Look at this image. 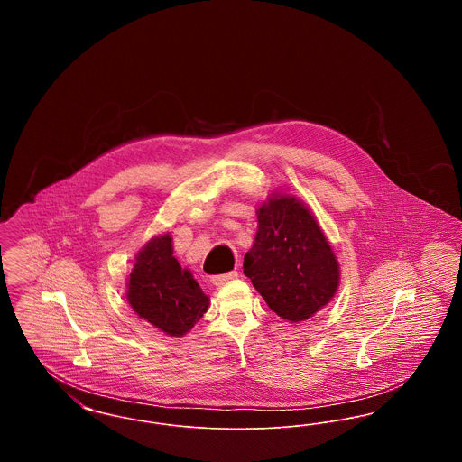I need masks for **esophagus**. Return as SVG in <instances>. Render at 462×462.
<instances>
[{
    "label": "esophagus",
    "mask_w": 462,
    "mask_h": 462,
    "mask_svg": "<svg viewBox=\"0 0 462 462\" xmlns=\"http://www.w3.org/2000/svg\"><path fill=\"white\" fill-rule=\"evenodd\" d=\"M239 277V272L237 270H232V272H226V273H221V275H213L211 277V282L215 284V286H221V284H225V282H228V281H232V279H237Z\"/></svg>",
    "instance_id": "obj_1"
}]
</instances>
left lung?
<instances>
[{
    "instance_id": "1",
    "label": "left lung",
    "mask_w": 462,
    "mask_h": 462,
    "mask_svg": "<svg viewBox=\"0 0 462 462\" xmlns=\"http://www.w3.org/2000/svg\"><path fill=\"white\" fill-rule=\"evenodd\" d=\"M244 275L279 317L301 322L332 300L339 264L307 208L296 198L275 196L258 209Z\"/></svg>"
}]
</instances>
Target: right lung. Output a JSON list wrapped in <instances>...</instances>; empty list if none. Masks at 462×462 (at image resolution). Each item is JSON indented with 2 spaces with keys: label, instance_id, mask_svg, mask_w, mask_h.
I'll list each match as a JSON object with an SVG mask.
<instances>
[{
  "label": "right lung",
  "instance_id": "obj_1",
  "mask_svg": "<svg viewBox=\"0 0 462 462\" xmlns=\"http://www.w3.org/2000/svg\"><path fill=\"white\" fill-rule=\"evenodd\" d=\"M128 301L142 319L170 336L189 332L209 307L192 273L176 262L170 234L155 237L138 253Z\"/></svg>",
  "mask_w": 462,
  "mask_h": 462
}]
</instances>
